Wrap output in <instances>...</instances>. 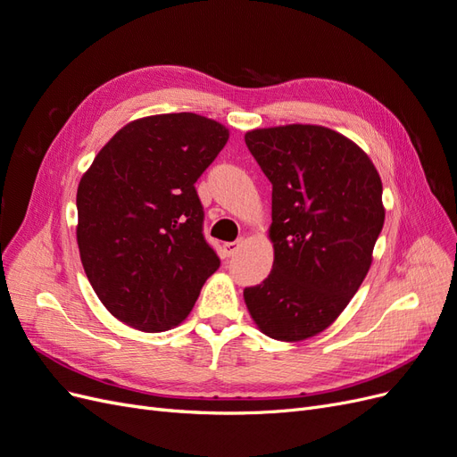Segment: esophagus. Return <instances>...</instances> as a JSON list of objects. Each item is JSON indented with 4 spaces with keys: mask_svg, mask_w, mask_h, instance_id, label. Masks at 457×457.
I'll list each match as a JSON object with an SVG mask.
<instances>
[{
    "mask_svg": "<svg viewBox=\"0 0 457 457\" xmlns=\"http://www.w3.org/2000/svg\"><path fill=\"white\" fill-rule=\"evenodd\" d=\"M244 245V240L240 238V240H237V242H227L223 247H225V253H227V257H234L237 255L238 252H240V247Z\"/></svg>",
    "mask_w": 457,
    "mask_h": 457,
    "instance_id": "1",
    "label": "esophagus"
}]
</instances>
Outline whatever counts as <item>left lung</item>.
<instances>
[{
	"instance_id": "8db88e82",
	"label": "left lung",
	"mask_w": 457,
	"mask_h": 457,
	"mask_svg": "<svg viewBox=\"0 0 457 457\" xmlns=\"http://www.w3.org/2000/svg\"><path fill=\"white\" fill-rule=\"evenodd\" d=\"M245 145L272 183L269 278L244 289L262 334L286 343L337 320L371 267L385 220L381 177L347 137L311 123L252 129Z\"/></svg>"
}]
</instances>
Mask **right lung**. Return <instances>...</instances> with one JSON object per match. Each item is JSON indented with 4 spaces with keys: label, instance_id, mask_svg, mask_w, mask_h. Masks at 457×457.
Wrapping results in <instances>:
<instances>
[{
    "label": "right lung",
    "instance_id": "obj_1",
    "mask_svg": "<svg viewBox=\"0 0 457 457\" xmlns=\"http://www.w3.org/2000/svg\"><path fill=\"white\" fill-rule=\"evenodd\" d=\"M227 141L223 123L200 114L146 116L123 126L81 175V265L126 326L146 334L179 326L219 269L195 183Z\"/></svg>",
    "mask_w": 457,
    "mask_h": 457
}]
</instances>
